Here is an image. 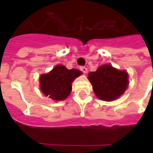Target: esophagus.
<instances>
[{"label":"esophagus","mask_w":153,"mask_h":153,"mask_svg":"<svg viewBox=\"0 0 153 153\" xmlns=\"http://www.w3.org/2000/svg\"><path fill=\"white\" fill-rule=\"evenodd\" d=\"M80 70H81L83 73L86 74L88 72V68L85 67V66H81V67H80Z\"/></svg>","instance_id":"34e87169"}]
</instances>
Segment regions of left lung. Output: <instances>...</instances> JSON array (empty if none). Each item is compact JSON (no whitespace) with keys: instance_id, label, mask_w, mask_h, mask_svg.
<instances>
[{"instance_id":"obj_1","label":"left lung","mask_w":153,"mask_h":153,"mask_svg":"<svg viewBox=\"0 0 153 153\" xmlns=\"http://www.w3.org/2000/svg\"><path fill=\"white\" fill-rule=\"evenodd\" d=\"M93 90L99 99L112 101L125 92L128 85V76L125 71H119L111 65H104L96 71L88 74Z\"/></svg>"}]
</instances>
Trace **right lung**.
<instances>
[{"instance_id": "obj_1", "label": "right lung", "mask_w": 153, "mask_h": 153, "mask_svg": "<svg viewBox=\"0 0 153 153\" xmlns=\"http://www.w3.org/2000/svg\"><path fill=\"white\" fill-rule=\"evenodd\" d=\"M82 72L76 69L68 70L63 65H58L48 74L40 76V88L43 94L54 100H64L70 95L71 83Z\"/></svg>"}]
</instances>
